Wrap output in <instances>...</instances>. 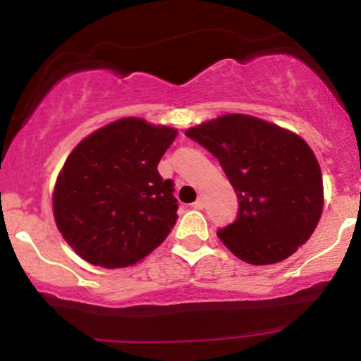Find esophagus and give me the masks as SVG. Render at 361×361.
Listing matches in <instances>:
<instances>
[{
  "label": "esophagus",
  "instance_id": "esophagus-1",
  "mask_svg": "<svg viewBox=\"0 0 361 361\" xmlns=\"http://www.w3.org/2000/svg\"><path fill=\"white\" fill-rule=\"evenodd\" d=\"M193 209L195 210H202V209H205V198L204 197H200V198H198V200L197 202H193Z\"/></svg>",
  "mask_w": 361,
  "mask_h": 361
}]
</instances>
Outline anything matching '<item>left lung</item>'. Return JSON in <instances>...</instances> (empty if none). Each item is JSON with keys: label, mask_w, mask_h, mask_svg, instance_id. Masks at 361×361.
Listing matches in <instances>:
<instances>
[{"label": "left lung", "mask_w": 361, "mask_h": 361, "mask_svg": "<svg viewBox=\"0 0 361 361\" xmlns=\"http://www.w3.org/2000/svg\"><path fill=\"white\" fill-rule=\"evenodd\" d=\"M217 157L239 200L238 219L217 231L250 264L288 258L316 229L322 176L312 149L275 123L231 114L186 130Z\"/></svg>", "instance_id": "left-lung-1"}]
</instances>
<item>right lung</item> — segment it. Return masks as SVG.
Wrapping results in <instances>:
<instances>
[{"instance_id":"add662e5","label":"right lung","mask_w":361,"mask_h":361,"mask_svg":"<svg viewBox=\"0 0 361 361\" xmlns=\"http://www.w3.org/2000/svg\"><path fill=\"white\" fill-rule=\"evenodd\" d=\"M175 137L171 127L122 118L73 149L54 190V217L82 259L126 268L168 238L178 200L157 164Z\"/></svg>"}]
</instances>
